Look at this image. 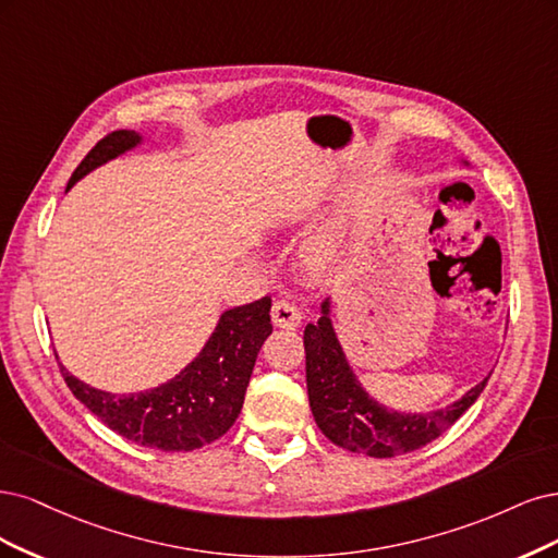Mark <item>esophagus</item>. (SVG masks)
Returning a JSON list of instances; mask_svg holds the SVG:
<instances>
[{"label":"esophagus","mask_w":558,"mask_h":558,"mask_svg":"<svg viewBox=\"0 0 558 558\" xmlns=\"http://www.w3.org/2000/svg\"><path fill=\"white\" fill-rule=\"evenodd\" d=\"M274 325L280 329H296L301 325V311L292 301H276L271 308Z\"/></svg>","instance_id":"esophagus-1"}]
</instances>
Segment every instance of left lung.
<instances>
[{
	"label": "left lung",
	"instance_id": "1",
	"mask_svg": "<svg viewBox=\"0 0 558 558\" xmlns=\"http://www.w3.org/2000/svg\"><path fill=\"white\" fill-rule=\"evenodd\" d=\"M322 313L325 315L317 319V325H308L303 331L305 383H308V399L317 426L338 447L375 459L415 452L442 436L487 387L489 377H484L461 401L428 415H401L377 405L359 387L338 345L327 315L329 301L322 305Z\"/></svg>",
	"mask_w": 558,
	"mask_h": 558
}]
</instances>
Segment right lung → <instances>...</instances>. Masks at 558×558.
Here are the masks:
<instances>
[{
    "label": "right lung",
    "mask_w": 558,
    "mask_h": 558,
    "mask_svg": "<svg viewBox=\"0 0 558 558\" xmlns=\"http://www.w3.org/2000/svg\"><path fill=\"white\" fill-rule=\"evenodd\" d=\"M138 143V134L118 130L106 134L71 173L66 190ZM271 327V299L227 311L202 354L171 383L150 391L116 397L76 380L62 364L60 373L71 393L116 434L161 452H192L218 440L236 422L255 359Z\"/></svg>",
    "instance_id": "obj_1"
}]
</instances>
